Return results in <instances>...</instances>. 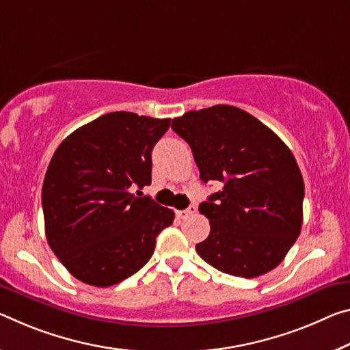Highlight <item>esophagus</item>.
<instances>
[{
  "instance_id": "1",
  "label": "esophagus",
  "mask_w": 350,
  "mask_h": 350,
  "mask_svg": "<svg viewBox=\"0 0 350 350\" xmlns=\"http://www.w3.org/2000/svg\"><path fill=\"white\" fill-rule=\"evenodd\" d=\"M195 213H196L195 205H190V207L185 210H179V212H176L177 218H180V219H185V218H188V216H193Z\"/></svg>"
}]
</instances>
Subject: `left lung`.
Masks as SVG:
<instances>
[{"label": "left lung", "mask_w": 350, "mask_h": 350, "mask_svg": "<svg viewBox=\"0 0 350 350\" xmlns=\"http://www.w3.org/2000/svg\"><path fill=\"white\" fill-rule=\"evenodd\" d=\"M171 127L190 145L204 184L224 185L199 205L210 221L199 257L245 279L269 273L302 227L304 179L290 148L234 105L190 110Z\"/></svg>", "instance_id": "8db88e82"}]
</instances>
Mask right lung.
Segmentation results:
<instances>
[{"label": "right lung", "mask_w": 350, "mask_h": 350, "mask_svg": "<svg viewBox=\"0 0 350 350\" xmlns=\"http://www.w3.org/2000/svg\"><path fill=\"white\" fill-rule=\"evenodd\" d=\"M170 121L105 113L55 149L42 188L45 234L77 280L104 288L135 274L152 257L157 235L173 224V210L140 191L151 184L152 148Z\"/></svg>", "instance_id": "add662e5"}]
</instances>
